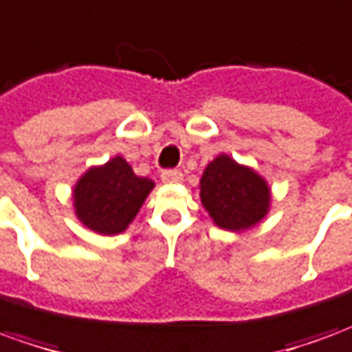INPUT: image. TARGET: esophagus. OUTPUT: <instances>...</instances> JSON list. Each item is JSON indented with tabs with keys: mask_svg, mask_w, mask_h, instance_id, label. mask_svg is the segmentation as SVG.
I'll use <instances>...</instances> for the list:
<instances>
[{
	"mask_svg": "<svg viewBox=\"0 0 352 352\" xmlns=\"http://www.w3.org/2000/svg\"><path fill=\"white\" fill-rule=\"evenodd\" d=\"M162 181L164 183H181L183 181V173L177 171V169H166V171H162Z\"/></svg>",
	"mask_w": 352,
	"mask_h": 352,
	"instance_id": "obj_1",
	"label": "esophagus"
}]
</instances>
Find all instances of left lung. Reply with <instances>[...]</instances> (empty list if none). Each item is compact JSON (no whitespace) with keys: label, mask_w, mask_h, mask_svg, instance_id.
I'll list each match as a JSON object with an SVG mask.
<instances>
[{"label":"left lung","mask_w":352,"mask_h":352,"mask_svg":"<svg viewBox=\"0 0 352 352\" xmlns=\"http://www.w3.org/2000/svg\"><path fill=\"white\" fill-rule=\"evenodd\" d=\"M199 198L217 226L241 232L267 214L272 192L254 169L221 154L201 175Z\"/></svg>","instance_id":"1"}]
</instances>
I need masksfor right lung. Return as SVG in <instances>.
Returning a JSON list of instances; mask_svg holds the SVG:
<instances>
[{
  "label": "right lung",
  "instance_id": "add662e5",
  "mask_svg": "<svg viewBox=\"0 0 352 352\" xmlns=\"http://www.w3.org/2000/svg\"><path fill=\"white\" fill-rule=\"evenodd\" d=\"M154 183L138 177L122 156L90 168L73 188L75 214L87 228L116 236L128 228L143 206Z\"/></svg>",
  "mask_w": 352,
  "mask_h": 352
}]
</instances>
